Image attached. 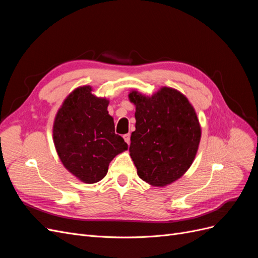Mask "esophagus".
<instances>
[{"label": "esophagus", "mask_w": 258, "mask_h": 258, "mask_svg": "<svg viewBox=\"0 0 258 258\" xmlns=\"http://www.w3.org/2000/svg\"><path fill=\"white\" fill-rule=\"evenodd\" d=\"M123 139H124V141L127 142V144H128V145H130V134L123 135Z\"/></svg>", "instance_id": "34e87169"}]
</instances>
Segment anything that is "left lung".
<instances>
[{"instance_id": "left-lung-1", "label": "left lung", "mask_w": 258, "mask_h": 258, "mask_svg": "<svg viewBox=\"0 0 258 258\" xmlns=\"http://www.w3.org/2000/svg\"><path fill=\"white\" fill-rule=\"evenodd\" d=\"M136 105V131L129 152L140 178L165 187L182 177L196 157L201 126L194 106L181 91L161 87L152 96L129 92Z\"/></svg>"}]
</instances>
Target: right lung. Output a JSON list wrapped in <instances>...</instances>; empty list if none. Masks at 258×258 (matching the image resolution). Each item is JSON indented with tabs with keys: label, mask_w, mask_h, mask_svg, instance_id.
I'll return each mask as SVG.
<instances>
[{
	"label": "right lung",
	"mask_w": 258,
	"mask_h": 258,
	"mask_svg": "<svg viewBox=\"0 0 258 258\" xmlns=\"http://www.w3.org/2000/svg\"><path fill=\"white\" fill-rule=\"evenodd\" d=\"M108 103L91 86H81L64 99L53 120V144L62 165L86 184L101 181L115 156L128 150L115 134Z\"/></svg>",
	"instance_id": "obj_1"
}]
</instances>
